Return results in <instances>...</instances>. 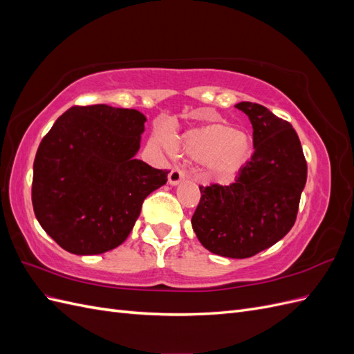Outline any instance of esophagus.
Masks as SVG:
<instances>
[{"instance_id": "1", "label": "esophagus", "mask_w": 354, "mask_h": 354, "mask_svg": "<svg viewBox=\"0 0 354 354\" xmlns=\"http://www.w3.org/2000/svg\"><path fill=\"white\" fill-rule=\"evenodd\" d=\"M185 177H186V171H185L183 168H180V167H174L173 169L169 171V174H168V183L176 186V185H178L180 181L183 180Z\"/></svg>"}]
</instances>
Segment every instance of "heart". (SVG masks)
<instances>
[{
    "label": "heart",
    "instance_id": "obj_1",
    "mask_svg": "<svg viewBox=\"0 0 354 354\" xmlns=\"http://www.w3.org/2000/svg\"><path fill=\"white\" fill-rule=\"evenodd\" d=\"M180 147L190 158L203 160L209 173L221 178L236 174L252 156L250 134L233 130L221 122H212L187 131L181 138Z\"/></svg>",
    "mask_w": 354,
    "mask_h": 354
}]
</instances>
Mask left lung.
<instances>
[{"instance_id": "1", "label": "left lung", "mask_w": 354, "mask_h": 354, "mask_svg": "<svg viewBox=\"0 0 354 354\" xmlns=\"http://www.w3.org/2000/svg\"><path fill=\"white\" fill-rule=\"evenodd\" d=\"M250 116L254 155L229 186H199L192 217L199 242L212 254L248 259L292 229L307 180L301 143L288 121L259 103L241 102Z\"/></svg>"}]
</instances>
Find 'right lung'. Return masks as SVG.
I'll return each instance as SVG.
<instances>
[{
    "mask_svg": "<svg viewBox=\"0 0 354 354\" xmlns=\"http://www.w3.org/2000/svg\"><path fill=\"white\" fill-rule=\"evenodd\" d=\"M145 121L136 109L72 106L41 140L32 205L63 250L94 255L120 246L143 201L167 183L168 169L134 159Z\"/></svg>",
    "mask_w": 354,
    "mask_h": 354,
    "instance_id": "right-lung-1",
    "label": "right lung"
}]
</instances>
